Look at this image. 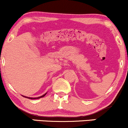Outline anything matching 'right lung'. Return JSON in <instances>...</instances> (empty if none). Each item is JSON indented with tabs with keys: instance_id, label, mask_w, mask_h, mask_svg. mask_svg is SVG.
<instances>
[{
	"instance_id": "add662e5",
	"label": "right lung",
	"mask_w": 128,
	"mask_h": 128,
	"mask_svg": "<svg viewBox=\"0 0 128 128\" xmlns=\"http://www.w3.org/2000/svg\"><path fill=\"white\" fill-rule=\"evenodd\" d=\"M46 93H45V94H44L43 95L41 96H39V97H36V98H31V97H27V96H24V97H26V98H28V99H31V100H35V99H39V98H42V97H44V96L45 95H46Z\"/></svg>"
}]
</instances>
